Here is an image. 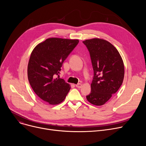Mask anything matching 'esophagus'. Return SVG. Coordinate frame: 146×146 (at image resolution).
<instances>
[{"mask_svg":"<svg viewBox=\"0 0 146 146\" xmlns=\"http://www.w3.org/2000/svg\"><path fill=\"white\" fill-rule=\"evenodd\" d=\"M82 86H83V85L82 83H78V84H77V85H76V86L78 88H81L82 87Z\"/></svg>","mask_w":146,"mask_h":146,"instance_id":"1","label":"esophagus"}]
</instances>
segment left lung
I'll list each match as a JSON object with an SVG mask.
<instances>
[{"instance_id": "8db88e82", "label": "left lung", "mask_w": 146, "mask_h": 146, "mask_svg": "<svg viewBox=\"0 0 146 146\" xmlns=\"http://www.w3.org/2000/svg\"><path fill=\"white\" fill-rule=\"evenodd\" d=\"M90 53L94 69L90 94L86 96L92 104H105L121 87L124 66L118 51L110 42L99 38L83 41Z\"/></svg>"}]
</instances>
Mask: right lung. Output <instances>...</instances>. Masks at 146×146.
Instances as JSON below:
<instances>
[{"label": "right lung", "mask_w": 146, "mask_h": 146, "mask_svg": "<svg viewBox=\"0 0 146 146\" xmlns=\"http://www.w3.org/2000/svg\"><path fill=\"white\" fill-rule=\"evenodd\" d=\"M78 43V40L50 38L38 44L31 52L28 65L29 84L36 95L50 105L62 102L70 89L58 74Z\"/></svg>", "instance_id": "1"}]
</instances>
